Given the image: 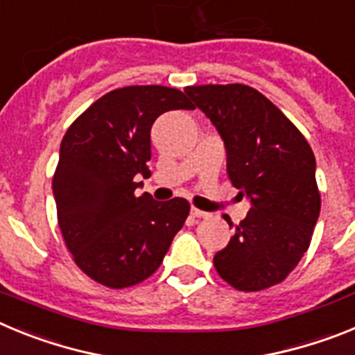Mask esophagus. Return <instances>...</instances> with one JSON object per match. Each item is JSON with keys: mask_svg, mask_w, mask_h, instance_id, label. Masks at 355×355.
Returning <instances> with one entry per match:
<instances>
[{"mask_svg": "<svg viewBox=\"0 0 355 355\" xmlns=\"http://www.w3.org/2000/svg\"><path fill=\"white\" fill-rule=\"evenodd\" d=\"M192 215L196 216V218H208L209 213L202 211V209H199V208H192Z\"/></svg>", "mask_w": 355, "mask_h": 355, "instance_id": "34e87169", "label": "esophagus"}]
</instances>
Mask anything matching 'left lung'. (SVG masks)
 <instances>
[{
    "label": "left lung",
    "instance_id": "obj_1",
    "mask_svg": "<svg viewBox=\"0 0 355 355\" xmlns=\"http://www.w3.org/2000/svg\"><path fill=\"white\" fill-rule=\"evenodd\" d=\"M184 92L220 133L227 175L250 206L213 265L240 291L283 283L309 249L320 215L316 162L293 122L241 83L197 85Z\"/></svg>",
    "mask_w": 355,
    "mask_h": 355
}]
</instances>
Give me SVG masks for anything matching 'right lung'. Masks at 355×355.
<instances>
[{
	"label": "right lung",
	"instance_id": "1",
	"mask_svg": "<svg viewBox=\"0 0 355 355\" xmlns=\"http://www.w3.org/2000/svg\"><path fill=\"white\" fill-rule=\"evenodd\" d=\"M181 90L122 87L69 126L53 175L58 225L72 259L106 288L135 286L158 270L190 213L187 199L137 196L149 178L150 128L171 110H193Z\"/></svg>",
	"mask_w": 355,
	"mask_h": 355
}]
</instances>
